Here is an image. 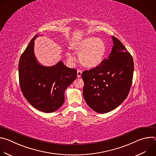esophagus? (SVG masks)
I'll use <instances>...</instances> for the list:
<instances>
[{
  "mask_svg": "<svg viewBox=\"0 0 156 156\" xmlns=\"http://www.w3.org/2000/svg\"><path fill=\"white\" fill-rule=\"evenodd\" d=\"M81 74H82V71L80 70H78L77 71V76L79 77V78L81 77Z\"/></svg>",
  "mask_w": 156,
  "mask_h": 156,
  "instance_id": "1",
  "label": "esophagus"
}]
</instances>
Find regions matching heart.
<instances>
[{
    "label": "heart",
    "mask_w": 156,
    "mask_h": 156,
    "mask_svg": "<svg viewBox=\"0 0 156 156\" xmlns=\"http://www.w3.org/2000/svg\"><path fill=\"white\" fill-rule=\"evenodd\" d=\"M72 48L78 55L81 64L87 69H94L100 65L104 61L107 52L104 41L94 36L80 39L75 42ZM66 56L70 61L75 60L70 52L66 53Z\"/></svg>",
    "instance_id": "heart-1"
}]
</instances>
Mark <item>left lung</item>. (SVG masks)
Returning a JSON list of instances; mask_svg holds the SVG:
<instances>
[{
  "mask_svg": "<svg viewBox=\"0 0 156 156\" xmlns=\"http://www.w3.org/2000/svg\"><path fill=\"white\" fill-rule=\"evenodd\" d=\"M114 46L107 59L81 74L87 104L101 114L116 108L127 98L132 84L134 62L120 41L112 37Z\"/></svg>",
  "mask_w": 156,
  "mask_h": 156,
  "instance_id": "obj_1",
  "label": "left lung"
}]
</instances>
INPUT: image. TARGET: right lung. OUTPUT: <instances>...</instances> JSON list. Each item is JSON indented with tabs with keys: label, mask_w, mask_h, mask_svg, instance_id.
Masks as SVG:
<instances>
[{
	"label": "right lung",
	"mask_w": 156,
	"mask_h": 156,
	"mask_svg": "<svg viewBox=\"0 0 156 156\" xmlns=\"http://www.w3.org/2000/svg\"><path fill=\"white\" fill-rule=\"evenodd\" d=\"M34 36L21 54L18 64L20 88L24 97L35 108L50 113L63 104L65 91L76 78L77 71L62 61L52 66L38 63L34 53Z\"/></svg>",
	"instance_id": "1"
}]
</instances>
